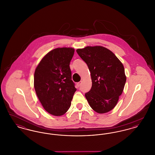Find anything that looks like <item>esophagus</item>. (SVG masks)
Returning <instances> with one entry per match:
<instances>
[{
	"mask_svg": "<svg viewBox=\"0 0 155 155\" xmlns=\"http://www.w3.org/2000/svg\"><path fill=\"white\" fill-rule=\"evenodd\" d=\"M81 81H80V82H77V87H79L81 85Z\"/></svg>",
	"mask_w": 155,
	"mask_h": 155,
	"instance_id": "obj_1",
	"label": "esophagus"
}]
</instances>
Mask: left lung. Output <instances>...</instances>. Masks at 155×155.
I'll list each match as a JSON object with an SVG mask.
<instances>
[{
  "label": "left lung",
  "mask_w": 155,
  "mask_h": 155,
  "mask_svg": "<svg viewBox=\"0 0 155 155\" xmlns=\"http://www.w3.org/2000/svg\"><path fill=\"white\" fill-rule=\"evenodd\" d=\"M76 51L91 73L92 87L85 94L90 106L100 114L111 110L126 82L123 64L113 52L103 46H87Z\"/></svg>",
  "instance_id": "8db88e82"
}]
</instances>
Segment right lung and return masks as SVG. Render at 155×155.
Returning a JSON list of instances; mask_svg holds the SVG:
<instances>
[{"label": "right lung", "instance_id": "add662e5", "mask_svg": "<svg viewBox=\"0 0 155 155\" xmlns=\"http://www.w3.org/2000/svg\"><path fill=\"white\" fill-rule=\"evenodd\" d=\"M74 53L71 48L54 49L45 56L35 71L37 96L45 110L53 116L66 113L77 90L70 68Z\"/></svg>", "mask_w": 155, "mask_h": 155}]
</instances>
